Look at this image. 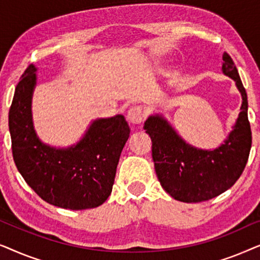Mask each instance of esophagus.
Here are the masks:
<instances>
[{
	"mask_svg": "<svg viewBox=\"0 0 260 260\" xmlns=\"http://www.w3.org/2000/svg\"><path fill=\"white\" fill-rule=\"evenodd\" d=\"M127 120L133 124H140L141 122H143L145 118V113L143 111V109L141 106H133L129 111H127V116H126Z\"/></svg>",
	"mask_w": 260,
	"mask_h": 260,
	"instance_id": "34e87169",
	"label": "esophagus"
}]
</instances>
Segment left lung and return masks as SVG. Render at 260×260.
<instances>
[{
  "label": "left lung",
  "instance_id": "1",
  "mask_svg": "<svg viewBox=\"0 0 260 260\" xmlns=\"http://www.w3.org/2000/svg\"><path fill=\"white\" fill-rule=\"evenodd\" d=\"M222 72L236 81L243 103L236 125L223 144L213 150L194 148L181 138L162 116H150L144 130L152 141L156 175L167 193L182 202H201L218 197L243 174L252 144L247 94L231 56L223 52Z\"/></svg>",
  "mask_w": 260,
  "mask_h": 260
}]
</instances>
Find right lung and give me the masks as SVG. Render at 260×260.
Returning <instances> with one entry per match:
<instances>
[{"instance_id":"1","label":"right lung","mask_w":260,"mask_h":260,"mask_svg":"<svg viewBox=\"0 0 260 260\" xmlns=\"http://www.w3.org/2000/svg\"><path fill=\"white\" fill-rule=\"evenodd\" d=\"M29 65L16 85L9 110L14 162L28 186L48 204L73 211L94 208L110 197L120 152L130 135L122 115L95 119L76 145L56 149L42 143L31 120L37 84Z\"/></svg>"}]
</instances>
